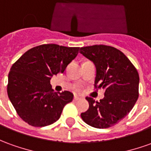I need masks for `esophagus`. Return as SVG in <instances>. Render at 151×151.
<instances>
[{"label":"esophagus","mask_w":151,"mask_h":151,"mask_svg":"<svg viewBox=\"0 0 151 151\" xmlns=\"http://www.w3.org/2000/svg\"><path fill=\"white\" fill-rule=\"evenodd\" d=\"M78 100H80V97H78V96H75L74 97H73V101H78Z\"/></svg>","instance_id":"34e87169"}]
</instances>
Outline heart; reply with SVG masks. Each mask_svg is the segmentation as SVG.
<instances>
[{"mask_svg": "<svg viewBox=\"0 0 151 151\" xmlns=\"http://www.w3.org/2000/svg\"><path fill=\"white\" fill-rule=\"evenodd\" d=\"M75 91H80V89H79V88H76Z\"/></svg>", "mask_w": 151, "mask_h": 151, "instance_id": "obj_1", "label": "heart"}]
</instances>
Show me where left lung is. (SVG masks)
Listing matches in <instances>:
<instances>
[{
  "mask_svg": "<svg viewBox=\"0 0 151 151\" xmlns=\"http://www.w3.org/2000/svg\"><path fill=\"white\" fill-rule=\"evenodd\" d=\"M80 53L93 62L96 69L95 86L105 90V97L100 102L86 98L89 109L81 117L96 128L112 127L129 114L137 101V70L122 51L112 46H86L80 48Z\"/></svg>",
  "mask_w": 151,
  "mask_h": 151,
  "instance_id": "8db88e82",
  "label": "left lung"
}]
</instances>
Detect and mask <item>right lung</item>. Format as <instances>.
Returning <instances> with one entry per match:
<instances>
[{
    "label": "right lung",
    "mask_w": 151,
    "mask_h": 151,
    "mask_svg": "<svg viewBox=\"0 0 151 151\" xmlns=\"http://www.w3.org/2000/svg\"><path fill=\"white\" fill-rule=\"evenodd\" d=\"M78 50L79 47L42 45L28 50L12 65L7 93L24 122L33 127H45L60 119L65 105L73 101V94L68 91L54 92L50 79L65 72Z\"/></svg>",
    "instance_id": "add662e5"
}]
</instances>
